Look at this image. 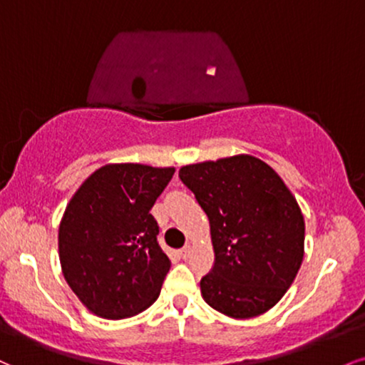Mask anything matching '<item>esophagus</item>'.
Here are the masks:
<instances>
[{"instance_id": "34e87169", "label": "esophagus", "mask_w": 365, "mask_h": 365, "mask_svg": "<svg viewBox=\"0 0 365 365\" xmlns=\"http://www.w3.org/2000/svg\"><path fill=\"white\" fill-rule=\"evenodd\" d=\"M180 257L185 258V260L188 257H190V245H185V247L180 250Z\"/></svg>"}]
</instances>
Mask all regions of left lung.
Returning <instances> with one entry per match:
<instances>
[{"label":"left lung","instance_id":"8db88e82","mask_svg":"<svg viewBox=\"0 0 365 365\" xmlns=\"http://www.w3.org/2000/svg\"><path fill=\"white\" fill-rule=\"evenodd\" d=\"M207 214L214 265L204 301L231 318H253L291 287L304 255V217L282 178L240 155L183 166L178 173Z\"/></svg>","mask_w":365,"mask_h":365}]
</instances>
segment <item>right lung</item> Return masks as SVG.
Returning a JSON list of instances; mask_svg holds the SVG:
<instances>
[{
	"label": "right lung",
	"mask_w": 365,
	"mask_h": 365,
	"mask_svg": "<svg viewBox=\"0 0 365 365\" xmlns=\"http://www.w3.org/2000/svg\"><path fill=\"white\" fill-rule=\"evenodd\" d=\"M175 168L107 165L69 200L59 226L66 282L91 313L129 318L160 296L170 258L158 243L149 214Z\"/></svg>",
	"instance_id": "add662e5"
}]
</instances>
